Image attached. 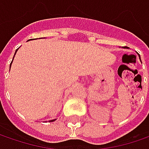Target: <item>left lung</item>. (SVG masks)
I'll return each mask as SVG.
<instances>
[{
  "mask_svg": "<svg viewBox=\"0 0 149 149\" xmlns=\"http://www.w3.org/2000/svg\"><path fill=\"white\" fill-rule=\"evenodd\" d=\"M139 57H140V56H139Z\"/></svg>",
  "mask_w": 149,
  "mask_h": 149,
  "instance_id": "8db88e82",
  "label": "left lung"
}]
</instances>
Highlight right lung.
I'll return each instance as SVG.
<instances>
[{"mask_svg":"<svg viewBox=\"0 0 149 149\" xmlns=\"http://www.w3.org/2000/svg\"><path fill=\"white\" fill-rule=\"evenodd\" d=\"M16 51H17V50H16ZM11 62H10V64H11ZM53 121H55V120H52L51 122H53Z\"/></svg>","mask_w":149,"mask_h":149,"instance_id":"right-lung-1","label":"right lung"}]
</instances>
